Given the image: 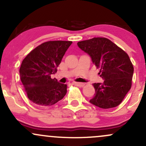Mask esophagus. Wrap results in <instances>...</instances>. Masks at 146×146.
I'll return each instance as SVG.
<instances>
[{"instance_id": "esophagus-1", "label": "esophagus", "mask_w": 146, "mask_h": 146, "mask_svg": "<svg viewBox=\"0 0 146 146\" xmlns=\"http://www.w3.org/2000/svg\"><path fill=\"white\" fill-rule=\"evenodd\" d=\"M72 84L74 85V86H80V87H82L84 86V83H80V82H73Z\"/></svg>"}]
</instances>
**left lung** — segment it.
<instances>
[{
    "mask_svg": "<svg viewBox=\"0 0 146 146\" xmlns=\"http://www.w3.org/2000/svg\"><path fill=\"white\" fill-rule=\"evenodd\" d=\"M78 45L100 68L99 74L104 80L93 84L95 94L90 103L104 109L119 105L132 85L134 68L128 55L106 38L78 42Z\"/></svg>",
    "mask_w": 146,
    "mask_h": 146,
    "instance_id": "8db88e82",
    "label": "left lung"
}]
</instances>
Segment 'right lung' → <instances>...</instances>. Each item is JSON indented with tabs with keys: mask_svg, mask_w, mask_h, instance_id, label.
Returning a JSON list of instances; mask_svg holds the SVG:
<instances>
[{
	"mask_svg": "<svg viewBox=\"0 0 146 146\" xmlns=\"http://www.w3.org/2000/svg\"><path fill=\"white\" fill-rule=\"evenodd\" d=\"M71 41H48L32 50L21 64L20 75L28 98L40 106H52L66 94L67 86L51 79Z\"/></svg>",
	"mask_w": 146,
	"mask_h": 146,
	"instance_id": "obj_1",
	"label": "right lung"
}]
</instances>
